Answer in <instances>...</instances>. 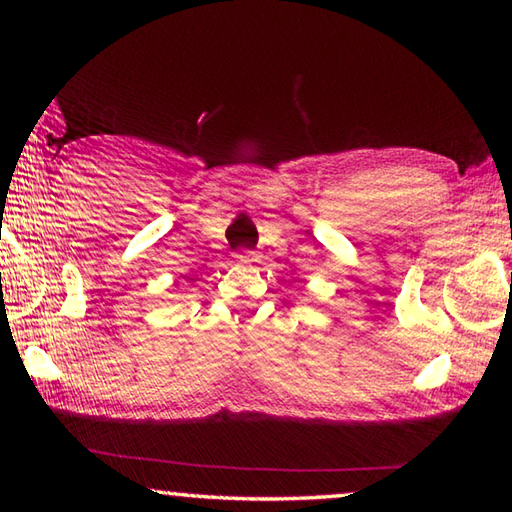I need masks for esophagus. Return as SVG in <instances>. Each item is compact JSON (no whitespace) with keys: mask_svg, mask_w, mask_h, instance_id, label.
<instances>
[{"mask_svg":"<svg viewBox=\"0 0 512 512\" xmlns=\"http://www.w3.org/2000/svg\"><path fill=\"white\" fill-rule=\"evenodd\" d=\"M237 262L239 264H250V262H255V259H253V255H250V253H239L237 255Z\"/></svg>","mask_w":512,"mask_h":512,"instance_id":"obj_1","label":"esophagus"}]
</instances>
